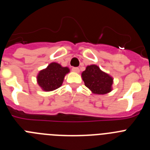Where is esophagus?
I'll return each mask as SVG.
<instances>
[{
  "label": "esophagus",
  "mask_w": 150,
  "mask_h": 150,
  "mask_svg": "<svg viewBox=\"0 0 150 150\" xmlns=\"http://www.w3.org/2000/svg\"><path fill=\"white\" fill-rule=\"evenodd\" d=\"M72 71H74V72L79 73V67H72Z\"/></svg>",
  "instance_id": "34e87169"
}]
</instances>
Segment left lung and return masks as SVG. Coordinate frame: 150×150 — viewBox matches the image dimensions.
<instances>
[{
    "mask_svg": "<svg viewBox=\"0 0 150 150\" xmlns=\"http://www.w3.org/2000/svg\"><path fill=\"white\" fill-rule=\"evenodd\" d=\"M82 77L85 86L93 93L104 95L111 91L112 78L100 71V68L95 64L88 66L86 71L82 73Z\"/></svg>",
    "mask_w": 150,
    "mask_h": 150,
    "instance_id": "8db88e82",
    "label": "left lung"
}]
</instances>
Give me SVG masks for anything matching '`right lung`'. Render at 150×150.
<instances>
[{"label": "right lung", "mask_w": 150, "mask_h": 150, "mask_svg": "<svg viewBox=\"0 0 150 150\" xmlns=\"http://www.w3.org/2000/svg\"><path fill=\"white\" fill-rule=\"evenodd\" d=\"M69 72L67 67H63L59 64L51 63L45 70L41 71L38 76L40 86L47 91L59 88L63 83L65 74Z\"/></svg>", "instance_id": "right-lung-1"}]
</instances>
